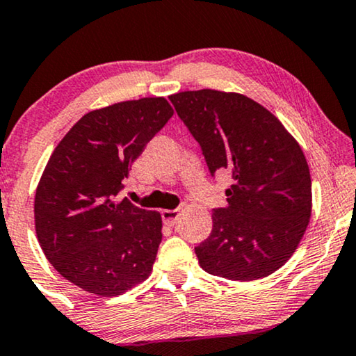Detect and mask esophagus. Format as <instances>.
<instances>
[{
  "mask_svg": "<svg viewBox=\"0 0 356 356\" xmlns=\"http://www.w3.org/2000/svg\"><path fill=\"white\" fill-rule=\"evenodd\" d=\"M161 215H163V220H164L165 225H169V227H174V225L177 223L179 215H181V210H163V211H161Z\"/></svg>",
  "mask_w": 356,
  "mask_h": 356,
  "instance_id": "obj_1",
  "label": "esophagus"
}]
</instances>
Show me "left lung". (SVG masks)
Wrapping results in <instances>:
<instances>
[{"instance_id":"8db88e82","label":"left lung","mask_w":356,"mask_h":356,"mask_svg":"<svg viewBox=\"0 0 356 356\" xmlns=\"http://www.w3.org/2000/svg\"><path fill=\"white\" fill-rule=\"evenodd\" d=\"M197 139L211 175L228 172V207L211 213L210 236L195 248L204 271L254 281L298 250L312 211V186L299 143L258 102L235 92L193 90L169 97Z\"/></svg>"}]
</instances>
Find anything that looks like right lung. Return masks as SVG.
Instances as JSON below:
<instances>
[{
    "instance_id": "obj_1",
    "label": "right lung",
    "mask_w": 356,
    "mask_h": 356,
    "mask_svg": "<svg viewBox=\"0 0 356 356\" xmlns=\"http://www.w3.org/2000/svg\"><path fill=\"white\" fill-rule=\"evenodd\" d=\"M174 115L163 97L83 115L62 138L35 188L34 223L67 281L113 298L149 277L163 240L159 211L115 202L134 159Z\"/></svg>"
}]
</instances>
